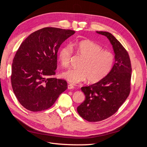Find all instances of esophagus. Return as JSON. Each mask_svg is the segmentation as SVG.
I'll use <instances>...</instances> for the list:
<instances>
[{
	"label": "esophagus",
	"instance_id": "1",
	"mask_svg": "<svg viewBox=\"0 0 147 147\" xmlns=\"http://www.w3.org/2000/svg\"><path fill=\"white\" fill-rule=\"evenodd\" d=\"M74 86L72 85V84H69V85H68V89H69V90H72V89H74Z\"/></svg>",
	"mask_w": 147,
	"mask_h": 147
}]
</instances>
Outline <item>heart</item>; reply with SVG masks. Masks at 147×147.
<instances>
[{
	"mask_svg": "<svg viewBox=\"0 0 147 147\" xmlns=\"http://www.w3.org/2000/svg\"><path fill=\"white\" fill-rule=\"evenodd\" d=\"M77 54L83 59L78 67L70 69L62 74V77L69 82L77 84L86 80L97 83L104 79L112 70L115 61L112 52L104 50L99 44L90 40L80 42L75 45ZM73 55V48L70 45L62 47L58 53V59L62 65L68 67Z\"/></svg>",
	"mask_w": 147,
	"mask_h": 147,
	"instance_id": "heart-1",
	"label": "heart"
}]
</instances>
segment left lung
I'll return each mask as SVG.
<instances>
[{
  "instance_id": "left-lung-1",
  "label": "left lung",
  "mask_w": 147,
  "mask_h": 147,
  "mask_svg": "<svg viewBox=\"0 0 147 147\" xmlns=\"http://www.w3.org/2000/svg\"><path fill=\"white\" fill-rule=\"evenodd\" d=\"M96 32L109 38L115 54V63L104 79L81 88L85 100L78 107L77 112L90 122L100 121L115 114L131 91L132 67L127 51L112 34Z\"/></svg>"
}]
</instances>
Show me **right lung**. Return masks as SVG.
<instances>
[{
  "instance_id": "add662e5",
  "label": "right lung",
  "mask_w": 147,
  "mask_h": 147,
  "mask_svg": "<svg viewBox=\"0 0 147 147\" xmlns=\"http://www.w3.org/2000/svg\"><path fill=\"white\" fill-rule=\"evenodd\" d=\"M75 31L44 28L22 42L13 60L11 83L18 100L32 112L45 110L54 104L67 88L63 79L53 78L57 69L61 45Z\"/></svg>"
}]
</instances>
